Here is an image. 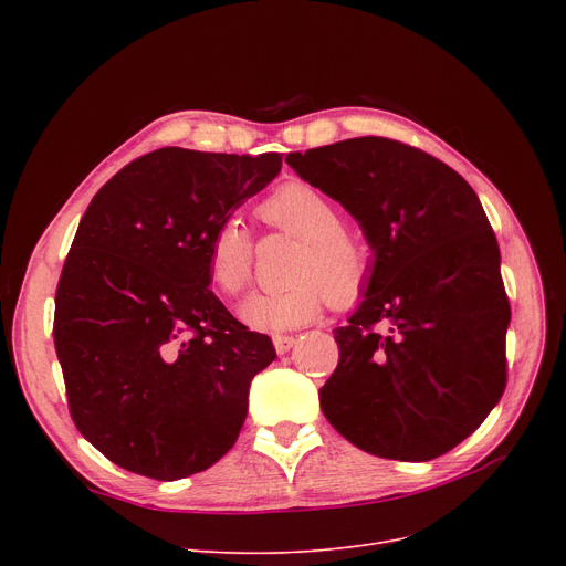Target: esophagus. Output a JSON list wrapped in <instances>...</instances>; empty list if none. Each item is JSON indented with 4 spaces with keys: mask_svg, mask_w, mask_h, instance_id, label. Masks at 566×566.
Masks as SVG:
<instances>
[{
    "mask_svg": "<svg viewBox=\"0 0 566 566\" xmlns=\"http://www.w3.org/2000/svg\"><path fill=\"white\" fill-rule=\"evenodd\" d=\"M295 337H291V335H275L273 337V344H275V348H277V353H289L293 346H295Z\"/></svg>",
    "mask_w": 566,
    "mask_h": 566,
    "instance_id": "34e87169",
    "label": "esophagus"
}]
</instances>
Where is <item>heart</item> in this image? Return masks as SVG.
Returning a JSON list of instances; mask_svg holds the SVG:
<instances>
[{
    "mask_svg": "<svg viewBox=\"0 0 566 566\" xmlns=\"http://www.w3.org/2000/svg\"><path fill=\"white\" fill-rule=\"evenodd\" d=\"M259 218L282 233L303 241L286 291L252 293L241 305V318L259 333H284L314 321L325 303L348 307L363 298L374 273V254L360 238L344 231L339 206L321 190L291 181L265 197ZM254 268V241L233 218L222 220L206 243V273L224 295H238Z\"/></svg>",
    "mask_w": 566,
    "mask_h": 566,
    "instance_id": "1",
    "label": "heart"
}]
</instances>
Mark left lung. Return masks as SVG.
Instances as JSON below:
<instances>
[{"mask_svg":"<svg viewBox=\"0 0 566 566\" xmlns=\"http://www.w3.org/2000/svg\"><path fill=\"white\" fill-rule=\"evenodd\" d=\"M286 163L360 222L374 250L365 301L335 331L321 410L355 448L431 461L478 429L507 385L510 298L484 208L422 148L355 137Z\"/></svg>","mask_w":566,"mask_h":566,"instance_id":"obj_1","label":"left lung"}]
</instances>
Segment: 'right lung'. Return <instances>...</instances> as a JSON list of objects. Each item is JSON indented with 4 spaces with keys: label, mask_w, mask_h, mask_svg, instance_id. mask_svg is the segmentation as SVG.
I'll list each match as a JSON object with an SVG mask.
<instances>
[{
    "label": "right lung",
    "mask_w": 566,
    "mask_h": 566,
    "mask_svg": "<svg viewBox=\"0 0 566 566\" xmlns=\"http://www.w3.org/2000/svg\"><path fill=\"white\" fill-rule=\"evenodd\" d=\"M282 154L165 146L116 171L80 220L54 295V348L77 431L112 463L174 482L241 433L277 353L208 289V235L280 174Z\"/></svg>",
    "instance_id": "right-lung-1"
}]
</instances>
